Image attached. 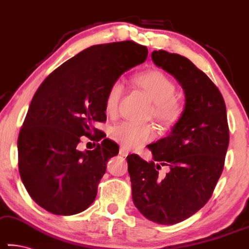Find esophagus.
<instances>
[{
  "instance_id": "1",
  "label": "esophagus",
  "mask_w": 249,
  "mask_h": 249,
  "mask_svg": "<svg viewBox=\"0 0 249 249\" xmlns=\"http://www.w3.org/2000/svg\"><path fill=\"white\" fill-rule=\"evenodd\" d=\"M119 154H120L121 156H124V157H127L128 155H129V150H128L127 148H124V147H121L120 150H119Z\"/></svg>"
}]
</instances>
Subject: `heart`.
Listing matches in <instances>:
<instances>
[{
	"label": "heart",
	"instance_id": "obj_1",
	"mask_svg": "<svg viewBox=\"0 0 249 249\" xmlns=\"http://www.w3.org/2000/svg\"><path fill=\"white\" fill-rule=\"evenodd\" d=\"M135 83L153 101L149 116L165 128L178 124L183 113L182 104L175 99L176 86L163 71L154 70L137 75ZM124 85L121 80L111 83L106 95L104 107L107 114L116 112L119 102L124 95ZM111 138L127 149L138 148L150 142L156 136V129L151 124H132L124 121L111 129Z\"/></svg>",
	"mask_w": 249,
	"mask_h": 249
}]
</instances>
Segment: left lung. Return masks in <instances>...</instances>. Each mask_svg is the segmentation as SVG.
<instances>
[{"label": "left lung", "mask_w": 249, "mask_h": 249, "mask_svg": "<svg viewBox=\"0 0 249 249\" xmlns=\"http://www.w3.org/2000/svg\"><path fill=\"white\" fill-rule=\"evenodd\" d=\"M156 66L182 86V117L167 137L147 147L153 161L127 157L132 201L143 217L160 225L185 220L208 202L220 178L229 145L226 104L210 78L186 57L154 50ZM167 166L166 177L158 169Z\"/></svg>", "instance_id": "8db88e82"}]
</instances>
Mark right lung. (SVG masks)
<instances>
[{
  "label": "right lung",
  "instance_id": "obj_1",
  "mask_svg": "<svg viewBox=\"0 0 249 249\" xmlns=\"http://www.w3.org/2000/svg\"><path fill=\"white\" fill-rule=\"evenodd\" d=\"M147 55V47L133 41L91 46L39 86L18 138L19 172L29 196L50 213H80L95 200L119 146L106 138L93 150L82 151L78 143L82 136L103 138L95 124L107 120V89Z\"/></svg>",
  "mask_w": 249,
  "mask_h": 249
}]
</instances>
